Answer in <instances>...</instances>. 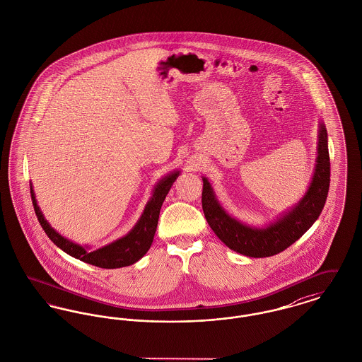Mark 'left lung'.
<instances>
[{"label": "left lung", "mask_w": 362, "mask_h": 362, "mask_svg": "<svg viewBox=\"0 0 362 362\" xmlns=\"http://www.w3.org/2000/svg\"><path fill=\"white\" fill-rule=\"evenodd\" d=\"M315 160L313 180L308 192L291 210L265 228L248 226L230 217L219 204L209 180L203 177V213L219 240L243 255L265 258L284 251L291 244L302 238V235L320 217L329 189L331 163L328 134L324 123H320Z\"/></svg>", "instance_id": "8db88e82"}]
</instances>
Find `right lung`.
<instances>
[{
	"mask_svg": "<svg viewBox=\"0 0 362 362\" xmlns=\"http://www.w3.org/2000/svg\"><path fill=\"white\" fill-rule=\"evenodd\" d=\"M180 171H173L169 175L163 177L153 188V193L149 199V202L145 206L144 211L141 214L134 228L121 239L112 241L108 245H104L95 251H89L88 247L79 245L74 241H70L62 235H59L50 225L48 221L44 217L42 211L40 210L37 200H35V193L33 189V185H30V193H31V200L34 206L35 216L38 218L42 229L48 235L49 239L53 241L59 248H62L64 252L71 255L74 258L86 262L89 265L103 267V269H117V267H123V266L133 265L139 259H141L149 250L156 226H158V219H159V213L160 207L166 199V194L169 193L170 188L173 182L177 180Z\"/></svg>",
	"mask_w": 362,
	"mask_h": 362,
	"instance_id": "obj_1",
	"label": "right lung"
}]
</instances>
